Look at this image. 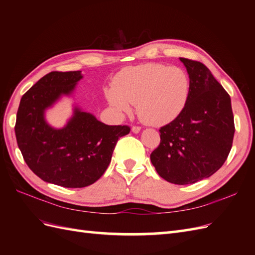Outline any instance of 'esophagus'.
<instances>
[{
  "label": "esophagus",
  "mask_w": 255,
  "mask_h": 255,
  "mask_svg": "<svg viewBox=\"0 0 255 255\" xmlns=\"http://www.w3.org/2000/svg\"><path fill=\"white\" fill-rule=\"evenodd\" d=\"M140 129H141V128H140V127H137V126L132 127V132H133V133H135V134L139 133V132H140Z\"/></svg>",
  "instance_id": "esophagus-1"
}]
</instances>
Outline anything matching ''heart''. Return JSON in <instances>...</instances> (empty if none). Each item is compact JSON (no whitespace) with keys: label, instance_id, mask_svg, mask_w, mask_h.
<instances>
[{"label":"heart","instance_id":"1","mask_svg":"<svg viewBox=\"0 0 255 255\" xmlns=\"http://www.w3.org/2000/svg\"><path fill=\"white\" fill-rule=\"evenodd\" d=\"M190 91L188 74L183 69L160 64L128 68L118 74L106 98L118 114L132 112L137 105L146 125L160 127L175 119L184 109Z\"/></svg>","mask_w":255,"mask_h":255}]
</instances>
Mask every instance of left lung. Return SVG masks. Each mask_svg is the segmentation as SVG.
I'll return each instance as SVG.
<instances>
[{
	"label": "left lung",
	"instance_id": "left-lung-1",
	"mask_svg": "<svg viewBox=\"0 0 255 255\" xmlns=\"http://www.w3.org/2000/svg\"><path fill=\"white\" fill-rule=\"evenodd\" d=\"M180 60L189 75V96L179 116L160 128V143L150 158L164 180L187 185L210 177L225 164L235 126L231 98L208 68Z\"/></svg>",
	"mask_w": 255,
	"mask_h": 255
}]
</instances>
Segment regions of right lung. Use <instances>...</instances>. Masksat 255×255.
Returning <instances> with one entry per match:
<instances>
[{
  "label": "right lung",
  "mask_w": 255,
  "mask_h": 255,
  "mask_svg": "<svg viewBox=\"0 0 255 255\" xmlns=\"http://www.w3.org/2000/svg\"><path fill=\"white\" fill-rule=\"evenodd\" d=\"M83 78L81 71H53L22 96L17 113L18 146L37 176L66 188L89 186L103 175L128 126H107L75 107L63 128L50 127L44 112L63 95H70Z\"/></svg>",
  "instance_id": "add662e5"
}]
</instances>
